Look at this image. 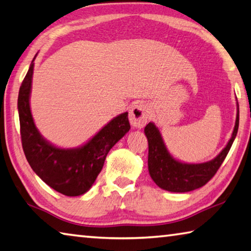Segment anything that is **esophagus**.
<instances>
[{
	"mask_svg": "<svg viewBox=\"0 0 251 251\" xmlns=\"http://www.w3.org/2000/svg\"><path fill=\"white\" fill-rule=\"evenodd\" d=\"M149 116L150 108L144 103H135L129 110V122L136 128H143Z\"/></svg>",
	"mask_w": 251,
	"mask_h": 251,
	"instance_id": "obj_1",
	"label": "esophagus"
}]
</instances>
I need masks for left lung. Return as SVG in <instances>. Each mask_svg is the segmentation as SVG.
<instances>
[{"mask_svg":"<svg viewBox=\"0 0 251 251\" xmlns=\"http://www.w3.org/2000/svg\"><path fill=\"white\" fill-rule=\"evenodd\" d=\"M239 125V105L237 102V115L231 137L226 147L212 159L203 163H184L176 160L163 141L158 127L150 122L145 127L148 139V170L154 183L169 192L184 193L201 188L215 176L228 153L236 138Z\"/></svg>","mask_w":251,"mask_h":251,"instance_id":"obj_1","label":"left lung"}]
</instances>
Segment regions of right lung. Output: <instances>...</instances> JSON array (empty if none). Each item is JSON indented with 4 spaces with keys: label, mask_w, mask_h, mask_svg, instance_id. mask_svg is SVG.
I'll use <instances>...</instances> for the list:
<instances>
[{
    "label": "right lung",
    "mask_w": 251,
    "mask_h": 251,
    "mask_svg": "<svg viewBox=\"0 0 251 251\" xmlns=\"http://www.w3.org/2000/svg\"><path fill=\"white\" fill-rule=\"evenodd\" d=\"M35 58L18 92L23 150L31 169L45 183L67 197H79L91 189L102 170L108 151L130 129L128 113L114 117L81 147L63 149L50 144L40 135L30 112L29 97Z\"/></svg>",
    "instance_id": "add662e5"
}]
</instances>
